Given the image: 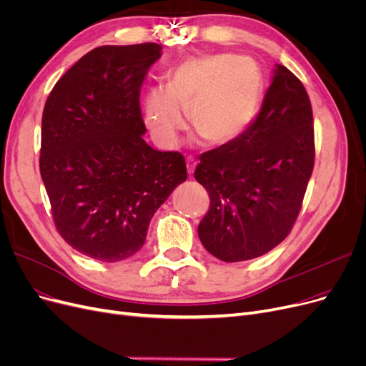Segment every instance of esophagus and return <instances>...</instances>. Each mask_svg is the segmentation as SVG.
I'll list each match as a JSON object with an SVG mask.
<instances>
[{
	"label": "esophagus",
	"mask_w": 366,
	"mask_h": 366,
	"mask_svg": "<svg viewBox=\"0 0 366 366\" xmlns=\"http://www.w3.org/2000/svg\"><path fill=\"white\" fill-rule=\"evenodd\" d=\"M187 172H188V174H193V172H194V167H196V159L193 158V157H187Z\"/></svg>",
	"instance_id": "obj_1"
}]
</instances>
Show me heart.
<instances>
[{
    "label": "heart",
    "mask_w": 366,
    "mask_h": 366,
    "mask_svg": "<svg viewBox=\"0 0 366 366\" xmlns=\"http://www.w3.org/2000/svg\"><path fill=\"white\" fill-rule=\"evenodd\" d=\"M262 92L256 66L229 54H214L176 67L167 89L155 87L143 99L144 124L162 147H173L185 128L209 144L237 139L252 122Z\"/></svg>",
    "instance_id": "heart-1"
}]
</instances>
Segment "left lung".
Listing matches in <instances>:
<instances>
[{
	"label": "left lung",
	"mask_w": 366,
	"mask_h": 366,
	"mask_svg": "<svg viewBox=\"0 0 366 366\" xmlns=\"http://www.w3.org/2000/svg\"><path fill=\"white\" fill-rule=\"evenodd\" d=\"M312 105L302 81L277 64L259 114L237 139L200 155L194 178L209 209L197 227L224 262L265 254L288 237L314 170Z\"/></svg>",
	"instance_id": "1"
}]
</instances>
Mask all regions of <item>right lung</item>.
<instances>
[{
	"label": "right lung",
	"instance_id": "1",
	"mask_svg": "<svg viewBox=\"0 0 366 366\" xmlns=\"http://www.w3.org/2000/svg\"><path fill=\"white\" fill-rule=\"evenodd\" d=\"M158 44L104 45L54 86L42 116L39 167L61 238L89 258L137 253L157 209L187 179L182 154L149 146L140 90Z\"/></svg>",
	"mask_w": 366,
	"mask_h": 366
}]
</instances>
